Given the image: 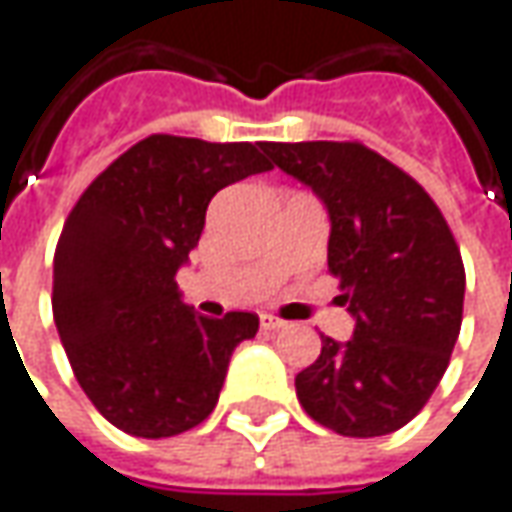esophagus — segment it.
Here are the masks:
<instances>
[{
	"instance_id": "34e87169",
	"label": "esophagus",
	"mask_w": 512,
	"mask_h": 512,
	"mask_svg": "<svg viewBox=\"0 0 512 512\" xmlns=\"http://www.w3.org/2000/svg\"><path fill=\"white\" fill-rule=\"evenodd\" d=\"M259 320H262V328H265V331H279V328H285V325H288V322L279 320V317H273V314H262Z\"/></svg>"
}]
</instances>
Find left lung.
Segmentation results:
<instances>
[{"label": "left lung", "instance_id": "obj_1", "mask_svg": "<svg viewBox=\"0 0 512 512\" xmlns=\"http://www.w3.org/2000/svg\"><path fill=\"white\" fill-rule=\"evenodd\" d=\"M270 161L328 210V270L354 337H322L296 374L302 409L345 438L389 435L441 383L464 314V262L421 184L363 143H265Z\"/></svg>", "mask_w": 512, "mask_h": 512}]
</instances>
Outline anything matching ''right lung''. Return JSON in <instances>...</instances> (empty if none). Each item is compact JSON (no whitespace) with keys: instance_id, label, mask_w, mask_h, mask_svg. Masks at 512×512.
Returning <instances> with one entry per match:
<instances>
[{"instance_id":"obj_1","label":"right lung","mask_w":512,"mask_h":512,"mask_svg":"<svg viewBox=\"0 0 512 512\" xmlns=\"http://www.w3.org/2000/svg\"><path fill=\"white\" fill-rule=\"evenodd\" d=\"M262 143L149 135L103 169L65 218L54 253V322L97 412L135 438H172L218 403L233 348L259 317L192 314L175 273L213 195L268 172Z\"/></svg>"}]
</instances>
